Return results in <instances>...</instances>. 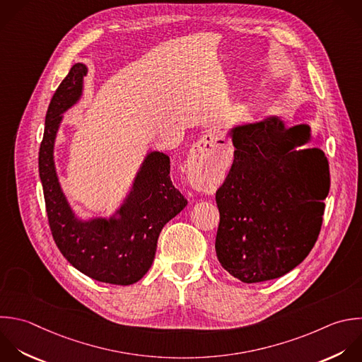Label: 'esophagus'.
<instances>
[{
    "instance_id": "obj_1",
    "label": "esophagus",
    "mask_w": 362,
    "mask_h": 362,
    "mask_svg": "<svg viewBox=\"0 0 362 362\" xmlns=\"http://www.w3.org/2000/svg\"><path fill=\"white\" fill-rule=\"evenodd\" d=\"M223 146L225 139L218 132H209L198 143L194 144L189 157V167L191 173L194 174V181H205L204 170L215 164Z\"/></svg>"
}]
</instances>
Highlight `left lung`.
<instances>
[{
	"mask_svg": "<svg viewBox=\"0 0 362 362\" xmlns=\"http://www.w3.org/2000/svg\"><path fill=\"white\" fill-rule=\"evenodd\" d=\"M233 164L216 191V256L243 283L277 279L313 249L329 191L328 161L308 124L287 127L279 116L229 130Z\"/></svg>",
	"mask_w": 362,
	"mask_h": 362,
	"instance_id": "1",
	"label": "left lung"
}]
</instances>
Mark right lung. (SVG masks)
I'll return each instance as SVG.
<instances>
[{"instance_id": "obj_1", "label": "right lung", "mask_w": 362, "mask_h": 362, "mask_svg": "<svg viewBox=\"0 0 362 362\" xmlns=\"http://www.w3.org/2000/svg\"><path fill=\"white\" fill-rule=\"evenodd\" d=\"M85 64H75L57 89L45 117L40 148V177L54 240L66 260L103 283L129 286L151 267L164 225L187 199L170 178V157L148 151L122 205L110 216H79L68 201L57 173L55 141L64 113L83 95Z\"/></svg>"}]
</instances>
